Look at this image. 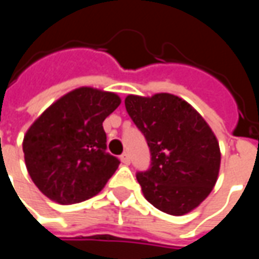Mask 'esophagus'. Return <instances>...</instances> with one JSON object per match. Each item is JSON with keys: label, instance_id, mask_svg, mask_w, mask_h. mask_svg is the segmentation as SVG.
I'll list each match as a JSON object with an SVG mask.
<instances>
[{"label": "esophagus", "instance_id": "obj_1", "mask_svg": "<svg viewBox=\"0 0 259 259\" xmlns=\"http://www.w3.org/2000/svg\"><path fill=\"white\" fill-rule=\"evenodd\" d=\"M120 161L124 163V165H129L130 163V157H129V154L127 152H123L122 155H120Z\"/></svg>", "mask_w": 259, "mask_h": 259}]
</instances>
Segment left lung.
Listing matches in <instances>:
<instances>
[{
    "instance_id": "1",
    "label": "left lung",
    "mask_w": 259,
    "mask_h": 259,
    "mask_svg": "<svg viewBox=\"0 0 259 259\" xmlns=\"http://www.w3.org/2000/svg\"><path fill=\"white\" fill-rule=\"evenodd\" d=\"M124 107L151 152V166L137 174L143 194L159 211L186 215L209 195L221 168L217 136L180 97L130 94Z\"/></svg>"
}]
</instances>
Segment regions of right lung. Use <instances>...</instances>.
Wrapping results in <instances>:
<instances>
[{
    "mask_svg": "<svg viewBox=\"0 0 259 259\" xmlns=\"http://www.w3.org/2000/svg\"><path fill=\"white\" fill-rule=\"evenodd\" d=\"M119 105L115 93L79 87L33 122L23 137L25 163L46 197L69 205L104 189L120 162L107 152L102 122Z\"/></svg>",
    "mask_w": 259,
    "mask_h": 259,
    "instance_id": "right-lung-1",
    "label": "right lung"
}]
</instances>
